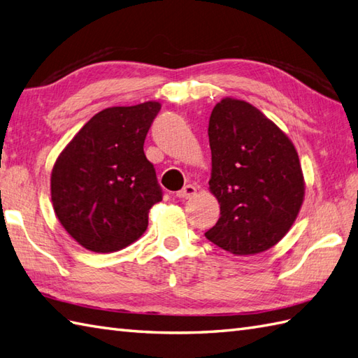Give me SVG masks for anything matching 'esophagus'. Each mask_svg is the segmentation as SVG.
<instances>
[{"label":"esophagus","mask_w":358,"mask_h":358,"mask_svg":"<svg viewBox=\"0 0 358 358\" xmlns=\"http://www.w3.org/2000/svg\"><path fill=\"white\" fill-rule=\"evenodd\" d=\"M194 194H196V187L194 185H185L184 188L180 189V192L176 193L179 199H189V197H193Z\"/></svg>","instance_id":"34e87169"}]
</instances>
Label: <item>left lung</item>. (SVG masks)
<instances>
[{"label":"left lung","mask_w":358,"mask_h":358,"mask_svg":"<svg viewBox=\"0 0 358 358\" xmlns=\"http://www.w3.org/2000/svg\"><path fill=\"white\" fill-rule=\"evenodd\" d=\"M210 192L220 203L205 237L234 256L271 248L289 231L305 197L296 147L248 102L225 98L213 108Z\"/></svg>","instance_id":"1"}]
</instances>
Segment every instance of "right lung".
<instances>
[{"label":"right lung","mask_w":358,"mask_h":358,"mask_svg":"<svg viewBox=\"0 0 358 358\" xmlns=\"http://www.w3.org/2000/svg\"><path fill=\"white\" fill-rule=\"evenodd\" d=\"M161 104L148 101L94 115L53 165L50 192L61 225L85 250L119 251L148 227L162 201L144 141Z\"/></svg>","instance_id":"right-lung-1"}]
</instances>
